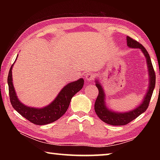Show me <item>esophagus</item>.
<instances>
[{
	"instance_id": "esophagus-1",
	"label": "esophagus",
	"mask_w": 160,
	"mask_h": 160,
	"mask_svg": "<svg viewBox=\"0 0 160 160\" xmlns=\"http://www.w3.org/2000/svg\"><path fill=\"white\" fill-rule=\"evenodd\" d=\"M85 78H86V80H88V81H92L94 80V76L93 74L88 73V74H87Z\"/></svg>"
}]
</instances>
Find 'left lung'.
I'll use <instances>...</instances> for the list:
<instances>
[{
    "label": "left lung",
    "instance_id": "obj_1",
    "mask_svg": "<svg viewBox=\"0 0 160 160\" xmlns=\"http://www.w3.org/2000/svg\"><path fill=\"white\" fill-rule=\"evenodd\" d=\"M127 45L130 48H140L144 53V55L147 60L149 76H150V83H149V89L148 90L147 94H145L144 97V100L142 102V104L139 107L135 108V109H132L131 112L126 113H116L114 112H112L109 109H108L105 106V94L104 90L100 85L99 82H96V86L99 90L98 96L97 97V99L94 103V111L98 116V117L101 119L104 123L109 124L112 126H123L131 122L132 120L136 118L138 116H139L141 113L145 112L146 109H148L150 104L152 95L154 88L155 86V80L156 75L155 72L154 70L152 61L147 50L143 46L140 44L136 40L132 39L131 37H127Z\"/></svg>",
    "mask_w": 160,
    "mask_h": 160
}]
</instances>
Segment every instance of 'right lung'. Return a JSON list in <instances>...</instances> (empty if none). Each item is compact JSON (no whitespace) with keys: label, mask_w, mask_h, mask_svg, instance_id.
<instances>
[{"label":"right lung","mask_w":160,"mask_h":160,"mask_svg":"<svg viewBox=\"0 0 160 160\" xmlns=\"http://www.w3.org/2000/svg\"><path fill=\"white\" fill-rule=\"evenodd\" d=\"M13 64L10 67L8 76L10 102L12 107L21 116L36 125H46L60 118L66 112L72 97L82 88L84 85L82 78L68 84L62 89L52 103L42 109L27 107L19 101L13 87L12 78Z\"/></svg>","instance_id":"obj_1"}]
</instances>
